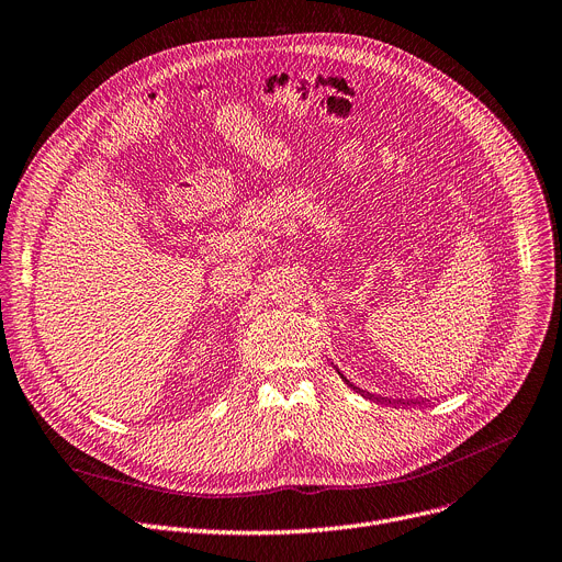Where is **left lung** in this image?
Segmentation results:
<instances>
[{
	"label": "left lung",
	"mask_w": 562,
	"mask_h": 562,
	"mask_svg": "<svg viewBox=\"0 0 562 562\" xmlns=\"http://www.w3.org/2000/svg\"><path fill=\"white\" fill-rule=\"evenodd\" d=\"M337 373H339V375L344 378V373H341L339 369H337ZM344 380H346V378H344ZM346 385H348L350 390H356L358 394H362L364 398H371V401H378V403H390V405H401V403H403V405H405V403H407V405H417V403H422V401H403V398H396V401H394V398H382V396L369 394V392H364V390H360V387H356V385H350V382H348V380H346Z\"/></svg>",
	"instance_id": "obj_1"
}]
</instances>
